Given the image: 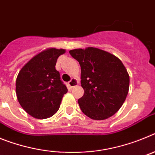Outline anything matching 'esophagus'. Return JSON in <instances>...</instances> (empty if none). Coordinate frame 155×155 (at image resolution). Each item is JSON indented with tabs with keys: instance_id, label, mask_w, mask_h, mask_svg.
I'll return each instance as SVG.
<instances>
[{
	"instance_id": "obj_1",
	"label": "esophagus",
	"mask_w": 155,
	"mask_h": 155,
	"mask_svg": "<svg viewBox=\"0 0 155 155\" xmlns=\"http://www.w3.org/2000/svg\"><path fill=\"white\" fill-rule=\"evenodd\" d=\"M68 84H69V86L71 87V88H73V87H76V86L78 84V80H77L76 78H72L71 81H70Z\"/></svg>"
}]
</instances>
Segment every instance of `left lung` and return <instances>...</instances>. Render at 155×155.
Segmentation results:
<instances>
[{
	"instance_id": "1",
	"label": "left lung",
	"mask_w": 155,
	"mask_h": 155,
	"mask_svg": "<svg viewBox=\"0 0 155 155\" xmlns=\"http://www.w3.org/2000/svg\"><path fill=\"white\" fill-rule=\"evenodd\" d=\"M81 66L84 95L78 104L84 114L95 120L109 118L121 108L127 96L130 76L120 59L98 48L70 50Z\"/></svg>"
}]
</instances>
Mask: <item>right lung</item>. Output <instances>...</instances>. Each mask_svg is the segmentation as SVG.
I'll return each mask as SVG.
<instances>
[{"label":"right lung","mask_w":155,"mask_h":155,"mask_svg":"<svg viewBox=\"0 0 155 155\" xmlns=\"http://www.w3.org/2000/svg\"><path fill=\"white\" fill-rule=\"evenodd\" d=\"M65 52L64 49L48 48L32 57L19 71L15 89L18 100L34 118L53 116L68 92L55 68L57 58Z\"/></svg>","instance_id":"1"}]
</instances>
